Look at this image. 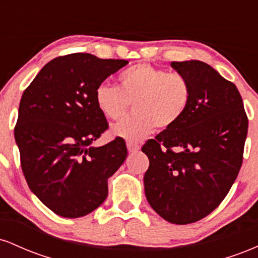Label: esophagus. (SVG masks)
<instances>
[{"instance_id":"esophagus-1","label":"esophagus","mask_w":258,"mask_h":258,"mask_svg":"<svg viewBox=\"0 0 258 258\" xmlns=\"http://www.w3.org/2000/svg\"><path fill=\"white\" fill-rule=\"evenodd\" d=\"M127 149H128L130 153H136L141 149V146L138 143H135V142H127L126 143Z\"/></svg>"}]
</instances>
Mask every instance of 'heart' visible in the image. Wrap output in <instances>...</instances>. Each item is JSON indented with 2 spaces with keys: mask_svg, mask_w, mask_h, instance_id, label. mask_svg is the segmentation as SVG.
Wrapping results in <instances>:
<instances>
[{
  "mask_svg": "<svg viewBox=\"0 0 258 258\" xmlns=\"http://www.w3.org/2000/svg\"><path fill=\"white\" fill-rule=\"evenodd\" d=\"M120 87L102 82L94 92L97 108L105 117L117 120L133 103L135 111L111 126L115 137L137 142L156 126L167 128L188 108L191 87L185 76L167 73L150 64H138L119 75Z\"/></svg>",
  "mask_w": 258,
  "mask_h": 258,
  "instance_id": "obj_1",
  "label": "heart"
}]
</instances>
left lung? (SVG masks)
<instances>
[{"label":"left lung","instance_id":"obj_1","mask_svg":"<svg viewBox=\"0 0 258 258\" xmlns=\"http://www.w3.org/2000/svg\"><path fill=\"white\" fill-rule=\"evenodd\" d=\"M191 98L182 117L149 139L144 190L149 205L174 224L193 223L222 203L241 167L247 116L235 85L200 60L172 61Z\"/></svg>","mask_w":258,"mask_h":258}]
</instances>
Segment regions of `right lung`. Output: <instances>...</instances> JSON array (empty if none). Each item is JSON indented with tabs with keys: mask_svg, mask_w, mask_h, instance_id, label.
Here are the masks:
<instances>
[{
	"mask_svg": "<svg viewBox=\"0 0 258 258\" xmlns=\"http://www.w3.org/2000/svg\"><path fill=\"white\" fill-rule=\"evenodd\" d=\"M128 64L73 53L47 63L24 91L14 138L29 188L49 210L65 218L91 214L108 197V178L127 158L116 138L92 143L108 128L94 92Z\"/></svg>",
	"mask_w": 258,
	"mask_h": 258,
	"instance_id": "add662e5",
	"label": "right lung"
}]
</instances>
